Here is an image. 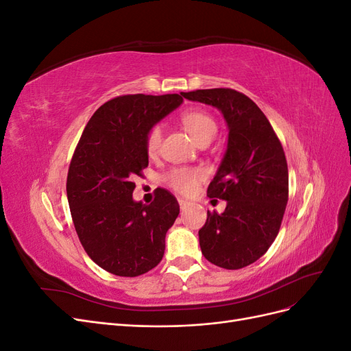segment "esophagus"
Here are the masks:
<instances>
[{
	"label": "esophagus",
	"instance_id": "1",
	"mask_svg": "<svg viewBox=\"0 0 351 351\" xmlns=\"http://www.w3.org/2000/svg\"><path fill=\"white\" fill-rule=\"evenodd\" d=\"M178 205H180V208H182V209H186L190 205V202H187L184 199H178Z\"/></svg>",
	"mask_w": 351,
	"mask_h": 351
}]
</instances>
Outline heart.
<instances>
[{"instance_id":"heart-1","label":"heart","mask_w":351,"mask_h":351,"mask_svg":"<svg viewBox=\"0 0 351 351\" xmlns=\"http://www.w3.org/2000/svg\"><path fill=\"white\" fill-rule=\"evenodd\" d=\"M182 123L184 124L193 139L200 143L202 141H212L217 133V123L212 117L204 111H187L182 115ZM162 141L161 125H154L146 134V151L149 155L158 152ZM202 171L196 168H174L167 174V182L176 192L190 195L195 192L197 182L202 178Z\"/></svg>"}]
</instances>
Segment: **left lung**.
<instances>
[{"label": "left lung", "mask_w": 351, "mask_h": 351, "mask_svg": "<svg viewBox=\"0 0 351 351\" xmlns=\"http://www.w3.org/2000/svg\"><path fill=\"white\" fill-rule=\"evenodd\" d=\"M189 101L218 108L228 143L208 196L227 200L199 230L202 254L217 267L240 269L256 262L277 237L289 200V168L281 142L261 108L228 88L182 92Z\"/></svg>", "instance_id": "left-lung-1"}]
</instances>
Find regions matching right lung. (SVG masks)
<instances>
[{"mask_svg":"<svg viewBox=\"0 0 351 351\" xmlns=\"http://www.w3.org/2000/svg\"><path fill=\"white\" fill-rule=\"evenodd\" d=\"M183 102L182 95H123L95 111L73 154L67 199L89 258L119 277L155 268L180 214L177 199L156 189L152 204L133 200L134 176L149 164L146 134Z\"/></svg>","mask_w":351,"mask_h":351,"instance_id":"1","label":"right lung"}]
</instances>
